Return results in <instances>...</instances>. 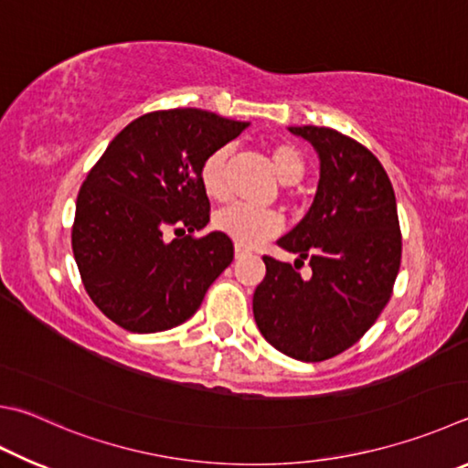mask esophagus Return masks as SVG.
I'll use <instances>...</instances> for the list:
<instances>
[{"instance_id": "esophagus-1", "label": "esophagus", "mask_w": 468, "mask_h": 468, "mask_svg": "<svg viewBox=\"0 0 468 468\" xmlns=\"http://www.w3.org/2000/svg\"><path fill=\"white\" fill-rule=\"evenodd\" d=\"M245 256H250L248 250H241V248H235V260H241Z\"/></svg>"}]
</instances>
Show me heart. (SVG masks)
<instances>
[{
  "mask_svg": "<svg viewBox=\"0 0 468 468\" xmlns=\"http://www.w3.org/2000/svg\"><path fill=\"white\" fill-rule=\"evenodd\" d=\"M231 159V147L220 145L202 159L198 180L202 190L212 200L227 197V165ZM270 159L282 184H296L304 176V157L292 143L276 141L270 145ZM212 225L218 233L227 235L239 248H258L282 229V218L274 210H258L241 205L227 207L215 215Z\"/></svg>",
  "mask_w": 468,
  "mask_h": 468,
  "instance_id": "obj_1",
  "label": "heart"
}]
</instances>
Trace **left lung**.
I'll return each mask as SVG.
<instances>
[{"label": "left lung", "instance_id": "left-lung-1", "mask_svg": "<svg viewBox=\"0 0 468 468\" xmlns=\"http://www.w3.org/2000/svg\"><path fill=\"white\" fill-rule=\"evenodd\" d=\"M321 159L315 200L278 245L294 266L263 256L253 317L266 342L303 362L354 346L387 307L401 266L397 200L385 167L362 143L327 126H291ZM307 259L312 278L298 268Z\"/></svg>", "mask_w": 468, "mask_h": 468}]
</instances>
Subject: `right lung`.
Masks as SVG:
<instances>
[{
	"instance_id": "obj_1",
	"label": "right lung",
	"mask_w": 468,
	"mask_h": 468,
	"mask_svg": "<svg viewBox=\"0 0 468 468\" xmlns=\"http://www.w3.org/2000/svg\"><path fill=\"white\" fill-rule=\"evenodd\" d=\"M248 122L197 108L157 110L116 134L83 180L73 256L93 304L133 334L180 325L233 261V241L212 231L198 169Z\"/></svg>"
}]
</instances>
